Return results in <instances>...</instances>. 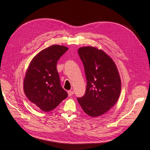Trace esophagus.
Returning a JSON list of instances; mask_svg holds the SVG:
<instances>
[{
  "label": "esophagus",
  "instance_id": "esophagus-1",
  "mask_svg": "<svg viewBox=\"0 0 150 150\" xmlns=\"http://www.w3.org/2000/svg\"><path fill=\"white\" fill-rule=\"evenodd\" d=\"M67 93H68V95H69V96H72L73 94H74V92H73V91H67Z\"/></svg>",
  "mask_w": 150,
  "mask_h": 150
}]
</instances>
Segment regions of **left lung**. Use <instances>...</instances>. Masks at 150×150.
Returning a JSON list of instances; mask_svg holds the SVG:
<instances>
[{
    "mask_svg": "<svg viewBox=\"0 0 150 150\" xmlns=\"http://www.w3.org/2000/svg\"><path fill=\"white\" fill-rule=\"evenodd\" d=\"M78 54L84 65L87 84L85 95L77 100L88 116H102L115 106L120 96L118 69L111 57L97 47H80Z\"/></svg>",
    "mask_w": 150,
    "mask_h": 150,
    "instance_id": "8db88e82",
    "label": "left lung"
}]
</instances>
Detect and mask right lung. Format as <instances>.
Listing matches in <instances>:
<instances>
[{
	"label": "right lung",
	"mask_w": 150,
	"mask_h": 150,
	"mask_svg": "<svg viewBox=\"0 0 150 150\" xmlns=\"http://www.w3.org/2000/svg\"><path fill=\"white\" fill-rule=\"evenodd\" d=\"M67 50L63 45H51L33 58L26 71L24 80L25 95L44 112L54 110L68 95L61 86L56 67L57 61Z\"/></svg>",
	"instance_id": "1"
}]
</instances>
